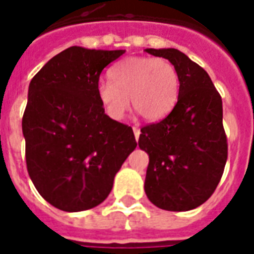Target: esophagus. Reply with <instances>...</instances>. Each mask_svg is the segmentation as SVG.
I'll return each instance as SVG.
<instances>
[{"instance_id":"esophagus-1","label":"esophagus","mask_w":254,"mask_h":254,"mask_svg":"<svg viewBox=\"0 0 254 254\" xmlns=\"http://www.w3.org/2000/svg\"><path fill=\"white\" fill-rule=\"evenodd\" d=\"M133 133H134V137H136V140H138V137H140V134H141V132H140V129H138L137 127H133Z\"/></svg>"}]
</instances>
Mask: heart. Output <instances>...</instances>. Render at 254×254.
<instances>
[{
	"mask_svg": "<svg viewBox=\"0 0 254 254\" xmlns=\"http://www.w3.org/2000/svg\"><path fill=\"white\" fill-rule=\"evenodd\" d=\"M110 80H99L96 95L106 114L121 120L129 107L145 121H159L171 111L180 94V76L167 60L127 57L109 70Z\"/></svg>",
	"mask_w": 254,
	"mask_h": 254,
	"instance_id": "b5f03b06",
	"label": "heart"
}]
</instances>
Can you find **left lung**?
Segmentation results:
<instances>
[{
  "label": "left lung",
  "instance_id": "1",
  "mask_svg": "<svg viewBox=\"0 0 254 254\" xmlns=\"http://www.w3.org/2000/svg\"><path fill=\"white\" fill-rule=\"evenodd\" d=\"M169 60L180 76L174 109L141 127L138 147L149 156L145 194L166 211H189L212 196L227 160L222 98L200 65L177 49H145Z\"/></svg>",
  "mask_w": 254,
  "mask_h": 254
}]
</instances>
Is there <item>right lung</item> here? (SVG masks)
I'll return each mask as SVG.
<instances>
[{
  "instance_id": "right-lung-1",
  "label": "right lung",
  "mask_w": 254,
  "mask_h": 254,
  "mask_svg": "<svg viewBox=\"0 0 254 254\" xmlns=\"http://www.w3.org/2000/svg\"><path fill=\"white\" fill-rule=\"evenodd\" d=\"M124 53L72 46L31 80L21 122L27 170L39 194L61 211L105 201L137 145L132 127L105 114L96 95L102 70Z\"/></svg>"
}]
</instances>
